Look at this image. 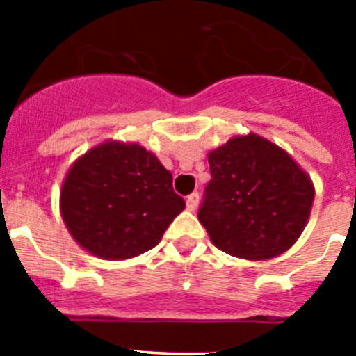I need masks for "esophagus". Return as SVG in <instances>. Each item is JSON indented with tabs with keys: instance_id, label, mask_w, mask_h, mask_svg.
Returning <instances> with one entry per match:
<instances>
[{
	"instance_id": "esophagus-1",
	"label": "esophagus",
	"mask_w": 356,
	"mask_h": 356,
	"mask_svg": "<svg viewBox=\"0 0 356 356\" xmlns=\"http://www.w3.org/2000/svg\"><path fill=\"white\" fill-rule=\"evenodd\" d=\"M197 203H200V194L193 193L191 196H187V209L188 210H196Z\"/></svg>"
}]
</instances>
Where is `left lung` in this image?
<instances>
[{"label":"left lung","instance_id":"1","mask_svg":"<svg viewBox=\"0 0 356 356\" xmlns=\"http://www.w3.org/2000/svg\"><path fill=\"white\" fill-rule=\"evenodd\" d=\"M209 163L212 180L197 217L216 248L266 260L298 241L316 193L287 151L250 134L210 151Z\"/></svg>","mask_w":356,"mask_h":356}]
</instances>
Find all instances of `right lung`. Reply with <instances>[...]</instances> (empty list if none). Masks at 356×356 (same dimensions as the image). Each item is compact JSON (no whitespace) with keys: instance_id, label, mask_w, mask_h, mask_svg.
Here are the masks:
<instances>
[{"instance_id":"obj_1","label":"right lung","mask_w":356,"mask_h":356,"mask_svg":"<svg viewBox=\"0 0 356 356\" xmlns=\"http://www.w3.org/2000/svg\"><path fill=\"white\" fill-rule=\"evenodd\" d=\"M172 175L139 144L108 140L72 163L60 212L72 238L105 260H124L155 248L181 210Z\"/></svg>"}]
</instances>
